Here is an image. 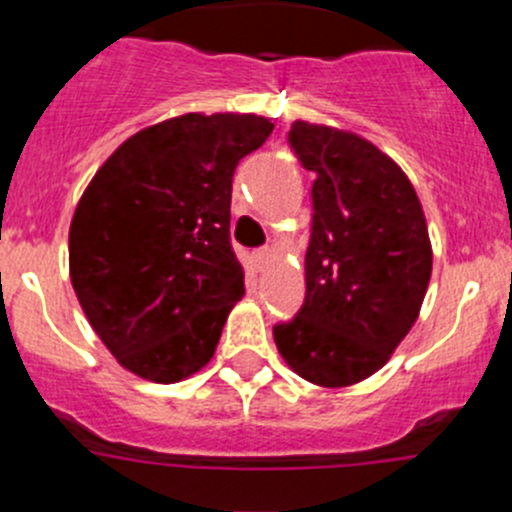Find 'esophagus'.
<instances>
[{
	"instance_id": "esophagus-1",
	"label": "esophagus",
	"mask_w": 512,
	"mask_h": 512,
	"mask_svg": "<svg viewBox=\"0 0 512 512\" xmlns=\"http://www.w3.org/2000/svg\"><path fill=\"white\" fill-rule=\"evenodd\" d=\"M270 257H272L270 247H260V250L252 252V265H255V270H262V267L270 262Z\"/></svg>"
}]
</instances>
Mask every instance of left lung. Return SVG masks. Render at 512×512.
Masks as SVG:
<instances>
[{
  "label": "left lung",
  "instance_id": "8db88e82",
  "mask_svg": "<svg viewBox=\"0 0 512 512\" xmlns=\"http://www.w3.org/2000/svg\"><path fill=\"white\" fill-rule=\"evenodd\" d=\"M289 146L317 175L307 294L272 334L302 379L352 386L389 361L418 319L433 267L426 215L404 170L366 138L294 121Z\"/></svg>",
  "mask_w": 512,
  "mask_h": 512
}]
</instances>
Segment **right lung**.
<instances>
[{
	"label": "right lung",
	"mask_w": 512,
	"mask_h": 512,
	"mask_svg": "<svg viewBox=\"0 0 512 512\" xmlns=\"http://www.w3.org/2000/svg\"><path fill=\"white\" fill-rule=\"evenodd\" d=\"M272 128L255 113H185L138 131L96 170L71 220L69 275L123 369L175 384L213 359L245 294L232 173Z\"/></svg>",
	"instance_id": "add662e5"
}]
</instances>
